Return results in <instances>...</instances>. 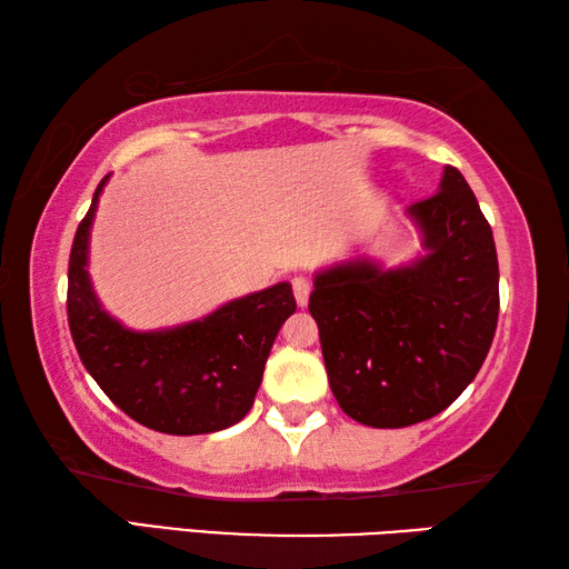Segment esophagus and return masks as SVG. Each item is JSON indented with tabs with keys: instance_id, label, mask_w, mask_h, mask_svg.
Segmentation results:
<instances>
[{
	"instance_id": "obj_1",
	"label": "esophagus",
	"mask_w": 569,
	"mask_h": 569,
	"mask_svg": "<svg viewBox=\"0 0 569 569\" xmlns=\"http://www.w3.org/2000/svg\"><path fill=\"white\" fill-rule=\"evenodd\" d=\"M291 283H293V296H296V303L301 306V308H306V306H308V293H311V283H308L303 276H296Z\"/></svg>"
}]
</instances>
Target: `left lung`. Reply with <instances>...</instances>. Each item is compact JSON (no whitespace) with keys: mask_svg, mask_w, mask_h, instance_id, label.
Returning <instances> with one entry per match:
<instances>
[{"mask_svg":"<svg viewBox=\"0 0 569 569\" xmlns=\"http://www.w3.org/2000/svg\"><path fill=\"white\" fill-rule=\"evenodd\" d=\"M421 253L387 266L356 253L313 273L308 311L339 407L373 429L437 417L465 391L497 331L492 228L457 168L407 208Z\"/></svg>","mask_w":569,"mask_h":569,"instance_id":"left-lung-1","label":"left lung"}]
</instances>
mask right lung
<instances>
[{
  "instance_id": "right-lung-1",
  "label": "right lung",
  "mask_w": 569,
  "mask_h": 569,
  "mask_svg": "<svg viewBox=\"0 0 569 569\" xmlns=\"http://www.w3.org/2000/svg\"><path fill=\"white\" fill-rule=\"evenodd\" d=\"M108 180L77 228L67 273V319L84 369L148 429L190 437L233 427L253 407L271 346L296 311L291 283L233 298L168 329H128L102 306L90 278V233Z\"/></svg>"
}]
</instances>
